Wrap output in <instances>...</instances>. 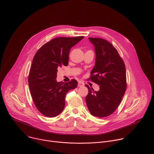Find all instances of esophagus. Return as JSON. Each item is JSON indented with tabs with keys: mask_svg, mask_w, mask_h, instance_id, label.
Returning <instances> with one entry per match:
<instances>
[{
	"mask_svg": "<svg viewBox=\"0 0 154 154\" xmlns=\"http://www.w3.org/2000/svg\"><path fill=\"white\" fill-rule=\"evenodd\" d=\"M84 83L83 82H82V81H79V83H78V86H79V87H82V86H84Z\"/></svg>",
	"mask_w": 154,
	"mask_h": 154,
	"instance_id": "obj_1",
	"label": "esophagus"
}]
</instances>
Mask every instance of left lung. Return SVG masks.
<instances>
[{
  "label": "left lung",
  "mask_w": 154,
  "mask_h": 154,
  "mask_svg": "<svg viewBox=\"0 0 154 154\" xmlns=\"http://www.w3.org/2000/svg\"><path fill=\"white\" fill-rule=\"evenodd\" d=\"M94 46L96 63L90 80L99 85L94 91L88 85L86 102L90 113L103 118L112 115L118 107L125 92V64L117 50L110 42L99 38H89Z\"/></svg>",
  "instance_id": "1"
}]
</instances>
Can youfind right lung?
<instances>
[{"instance_id": "right-lung-1", "label": "right lung", "mask_w": 154, "mask_h": 154, "mask_svg": "<svg viewBox=\"0 0 154 154\" xmlns=\"http://www.w3.org/2000/svg\"><path fill=\"white\" fill-rule=\"evenodd\" d=\"M84 36L58 37L45 44L33 57L28 82L32 97L39 112L48 117L60 115L65 106V97L77 86L75 79L58 82V68L68 64L69 51Z\"/></svg>"}]
</instances>
